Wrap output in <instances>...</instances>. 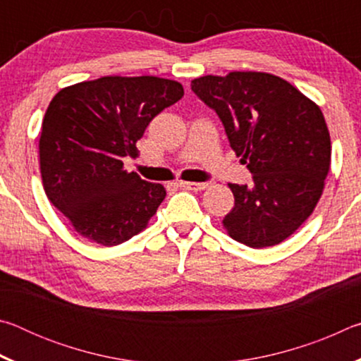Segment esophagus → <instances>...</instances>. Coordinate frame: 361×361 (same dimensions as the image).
<instances>
[{
    "instance_id": "34e87169",
    "label": "esophagus",
    "mask_w": 361,
    "mask_h": 361,
    "mask_svg": "<svg viewBox=\"0 0 361 361\" xmlns=\"http://www.w3.org/2000/svg\"><path fill=\"white\" fill-rule=\"evenodd\" d=\"M178 185L185 189H191V191H204L209 186V183H194V181H180Z\"/></svg>"
}]
</instances>
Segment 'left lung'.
Returning a JSON list of instances; mask_svg holds the SVG:
<instances>
[{
    "mask_svg": "<svg viewBox=\"0 0 361 361\" xmlns=\"http://www.w3.org/2000/svg\"><path fill=\"white\" fill-rule=\"evenodd\" d=\"M194 94L215 109L231 148L253 175L229 183L234 209L223 219L232 239L252 248L283 242L319 204L331 164V140L320 106L271 73L200 76Z\"/></svg>",
    "mask_w": 361,
    "mask_h": 361,
    "instance_id": "left-lung-1",
    "label": "left lung"
}]
</instances>
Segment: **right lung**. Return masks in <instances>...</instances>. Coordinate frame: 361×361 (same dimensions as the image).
Instances as JSON below:
<instances>
[{
	"instance_id": "right-lung-1",
	"label": "right lung",
	"mask_w": 361,
	"mask_h": 361,
	"mask_svg": "<svg viewBox=\"0 0 361 361\" xmlns=\"http://www.w3.org/2000/svg\"><path fill=\"white\" fill-rule=\"evenodd\" d=\"M185 95L156 76H103L63 87L41 126L39 169L47 199L79 235L113 247L148 226L166 188L124 169L156 116Z\"/></svg>"
}]
</instances>
